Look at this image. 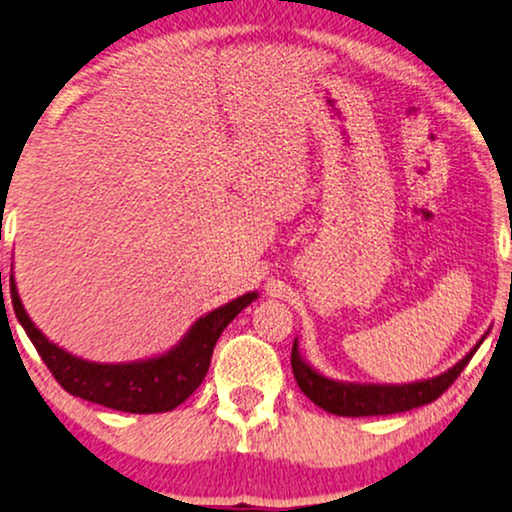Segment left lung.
Wrapping results in <instances>:
<instances>
[{
    "label": "left lung",
    "instance_id": "left-lung-1",
    "mask_svg": "<svg viewBox=\"0 0 512 512\" xmlns=\"http://www.w3.org/2000/svg\"><path fill=\"white\" fill-rule=\"evenodd\" d=\"M482 340L470 349L465 357L449 368V371L435 375L428 380H416V383H401V385H375V383H345V380H333L328 375L316 371L312 364L302 359L297 338L293 342V354H290V364L300 390L321 406L323 411L335 413V416L361 418V416H390V413H404L418 406L430 404L442 397L449 390V385L461 375L468 366L472 354L482 345Z\"/></svg>",
    "mask_w": 512,
    "mask_h": 512
}]
</instances>
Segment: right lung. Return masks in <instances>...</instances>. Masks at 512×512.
<instances>
[{
    "mask_svg": "<svg viewBox=\"0 0 512 512\" xmlns=\"http://www.w3.org/2000/svg\"><path fill=\"white\" fill-rule=\"evenodd\" d=\"M255 300L257 293L252 290V293H245L203 314L193 321V326L177 345L158 357L99 364V361H89L66 352L32 323L21 297H18L14 271H11V302H14L16 319L25 328L58 385L73 397L125 413H165L189 399L208 373L212 349H215L219 335Z\"/></svg>",
    "mask_w": 512,
    "mask_h": 512,
    "instance_id": "right-lung-1",
    "label": "right lung"
}]
</instances>
